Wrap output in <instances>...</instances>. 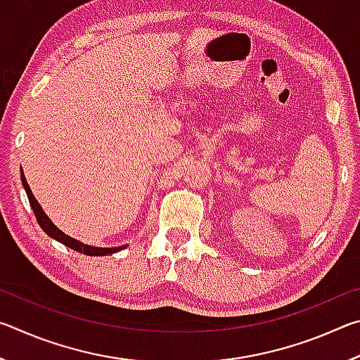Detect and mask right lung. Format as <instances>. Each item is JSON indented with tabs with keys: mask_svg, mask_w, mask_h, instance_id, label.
<instances>
[{
	"mask_svg": "<svg viewBox=\"0 0 360 360\" xmlns=\"http://www.w3.org/2000/svg\"><path fill=\"white\" fill-rule=\"evenodd\" d=\"M20 176H22V186H23V188H25L27 197L30 200V205H32V210H33L34 216H36V221H38L39 227L44 230L46 233L51 236V238L60 241L62 245L68 246L71 249H75V251H77V252H82L85 255H96V257H98V255H109V254L119 252V251H122V249H125L127 246H129V245H125V246H117V248H98V246H92V245H84L82 241L71 238L70 235H66L65 231L60 230L57 225L47 217L46 212L42 211L41 205L38 203V200L34 198V195L32 192V188H30V186H28V182L25 179V174H23V172H20Z\"/></svg>",
	"mask_w": 360,
	"mask_h": 360,
	"instance_id": "1",
	"label": "right lung"
}]
</instances>
